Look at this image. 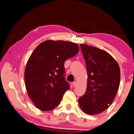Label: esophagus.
Returning a JSON list of instances; mask_svg holds the SVG:
<instances>
[{
	"instance_id": "obj_1",
	"label": "esophagus",
	"mask_w": 134,
	"mask_h": 134,
	"mask_svg": "<svg viewBox=\"0 0 134 134\" xmlns=\"http://www.w3.org/2000/svg\"><path fill=\"white\" fill-rule=\"evenodd\" d=\"M72 85H73L74 87H75L77 86V83L75 82V81H74V82L72 83Z\"/></svg>"
}]
</instances>
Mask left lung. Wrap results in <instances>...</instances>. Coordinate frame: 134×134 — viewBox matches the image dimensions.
<instances>
[{
	"instance_id": "left-lung-1",
	"label": "left lung",
	"mask_w": 134,
	"mask_h": 134,
	"mask_svg": "<svg viewBox=\"0 0 134 134\" xmlns=\"http://www.w3.org/2000/svg\"><path fill=\"white\" fill-rule=\"evenodd\" d=\"M86 62L88 81L85 94L79 99L81 109L90 115L106 110L112 104L119 90V64L107 52L88 44H80Z\"/></svg>"
}]
</instances>
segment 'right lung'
Returning <instances> with one entry per match:
<instances>
[{
  "mask_svg": "<svg viewBox=\"0 0 134 134\" xmlns=\"http://www.w3.org/2000/svg\"><path fill=\"white\" fill-rule=\"evenodd\" d=\"M79 51L77 43L52 40L37 46L25 71V83L29 97L40 110L57 107L70 87L65 77V61Z\"/></svg>",
  "mask_w": 134,
  "mask_h": 134,
  "instance_id": "obj_1",
  "label": "right lung"
}]
</instances>
